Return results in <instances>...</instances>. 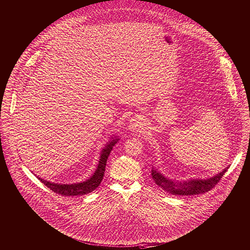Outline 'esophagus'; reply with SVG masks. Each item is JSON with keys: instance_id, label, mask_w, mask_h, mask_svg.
Masks as SVG:
<instances>
[{"instance_id": "esophagus-1", "label": "esophagus", "mask_w": 250, "mask_h": 250, "mask_svg": "<svg viewBox=\"0 0 250 250\" xmlns=\"http://www.w3.org/2000/svg\"><path fill=\"white\" fill-rule=\"evenodd\" d=\"M144 125H145L144 120L139 116H135L130 120L129 125H128V129L131 131H136V130L142 128Z\"/></svg>"}]
</instances>
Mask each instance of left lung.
I'll return each instance as SVG.
<instances>
[{
	"instance_id": "left-lung-1",
	"label": "left lung",
	"mask_w": 250,
	"mask_h": 250,
	"mask_svg": "<svg viewBox=\"0 0 250 250\" xmlns=\"http://www.w3.org/2000/svg\"><path fill=\"white\" fill-rule=\"evenodd\" d=\"M227 169L228 168L224 169L221 173L207 180H188L182 182L173 181L166 178L154 168L151 170V176L158 187L173 195H194L211 190L220 182L227 172Z\"/></svg>"
}]
</instances>
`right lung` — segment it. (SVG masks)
<instances>
[{
  "label": "right lung",
  "instance_id": "obj_1",
  "mask_svg": "<svg viewBox=\"0 0 250 250\" xmlns=\"http://www.w3.org/2000/svg\"><path fill=\"white\" fill-rule=\"evenodd\" d=\"M119 139L120 138L112 137V140H110L106 144V146L101 151L99 163H98L95 173L92 175V177L89 180H86L85 182L78 183V184H71V185H61V184H55V183H51L48 181H44L38 177L37 178L39 179V181H41L47 188H49L55 193H58L62 196L84 195L89 192H92L99 187V185L101 184V182L103 180L108 157H109L113 147L115 146V144L119 141Z\"/></svg>",
  "mask_w": 250,
  "mask_h": 250
}]
</instances>
